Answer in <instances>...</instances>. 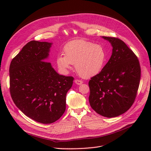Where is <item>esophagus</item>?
<instances>
[{
  "mask_svg": "<svg viewBox=\"0 0 151 151\" xmlns=\"http://www.w3.org/2000/svg\"><path fill=\"white\" fill-rule=\"evenodd\" d=\"M75 83L77 84V85H81L83 83V82L81 81V80H78V79H76L75 80Z\"/></svg>",
  "mask_w": 151,
  "mask_h": 151,
  "instance_id": "obj_1",
  "label": "esophagus"
}]
</instances>
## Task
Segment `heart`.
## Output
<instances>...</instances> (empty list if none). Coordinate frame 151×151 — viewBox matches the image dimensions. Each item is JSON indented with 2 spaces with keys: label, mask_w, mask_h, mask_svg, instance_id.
Listing matches in <instances>:
<instances>
[{
  "label": "heart",
  "mask_w": 151,
  "mask_h": 151,
  "mask_svg": "<svg viewBox=\"0 0 151 151\" xmlns=\"http://www.w3.org/2000/svg\"><path fill=\"white\" fill-rule=\"evenodd\" d=\"M64 55H58L57 65L66 73L75 64L78 74L83 78H90L98 74L104 66L106 53L101 45L84 40H77L67 43L63 48Z\"/></svg>",
  "instance_id": "heart-1"
}]
</instances>
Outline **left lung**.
Instances as JSON below:
<instances>
[{"label":"left lung","mask_w":151,"mask_h":151,"mask_svg":"<svg viewBox=\"0 0 151 151\" xmlns=\"http://www.w3.org/2000/svg\"><path fill=\"white\" fill-rule=\"evenodd\" d=\"M111 43V56L103 70L89 82V101L99 115L116 117L133 104L140 79L137 57L122 40L102 36Z\"/></svg>","instance_id":"8db88e82"}]
</instances>
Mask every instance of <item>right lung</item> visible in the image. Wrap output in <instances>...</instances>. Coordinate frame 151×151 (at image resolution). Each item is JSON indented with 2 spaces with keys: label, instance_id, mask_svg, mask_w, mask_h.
<instances>
[{
  "label": "right lung",
  "instance_id": "1",
  "mask_svg": "<svg viewBox=\"0 0 151 151\" xmlns=\"http://www.w3.org/2000/svg\"><path fill=\"white\" fill-rule=\"evenodd\" d=\"M52 43L31 41L14 58L9 68L10 93L25 115L43 123H53L66 109V94L74 77L58 74L46 62Z\"/></svg>",
  "mask_w": 151,
  "mask_h": 151
}]
</instances>
